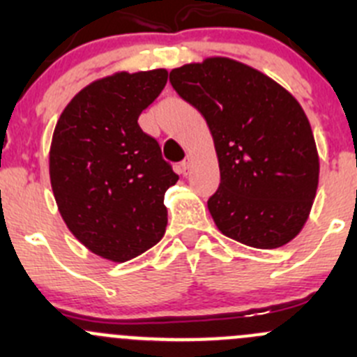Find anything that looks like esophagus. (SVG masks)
<instances>
[{
    "label": "esophagus",
    "mask_w": 357,
    "mask_h": 357,
    "mask_svg": "<svg viewBox=\"0 0 357 357\" xmlns=\"http://www.w3.org/2000/svg\"><path fill=\"white\" fill-rule=\"evenodd\" d=\"M192 164H193V160H192V157H186L185 160L181 162V164H179V171H181V174H188L190 172V167H192Z\"/></svg>",
    "instance_id": "obj_1"
}]
</instances>
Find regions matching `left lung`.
Segmentation results:
<instances>
[{"mask_svg": "<svg viewBox=\"0 0 357 357\" xmlns=\"http://www.w3.org/2000/svg\"><path fill=\"white\" fill-rule=\"evenodd\" d=\"M169 81L211 129L221 183L207 207L219 231L254 248L294 240L319 179L301 103L257 68L226 56L172 68Z\"/></svg>", "mask_w": 357, "mask_h": 357, "instance_id": "left-lung-1", "label": "left lung"}]
</instances>
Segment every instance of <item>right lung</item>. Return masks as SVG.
<instances>
[{
	"label": "right lung",
	"mask_w": 357,
	"mask_h": 357,
	"mask_svg": "<svg viewBox=\"0 0 357 357\" xmlns=\"http://www.w3.org/2000/svg\"><path fill=\"white\" fill-rule=\"evenodd\" d=\"M167 70L115 72L63 109L50 146V181L62 219L88 250L126 262L165 233V190L179 176L138 117L160 95Z\"/></svg>",
	"instance_id": "1"
}]
</instances>
